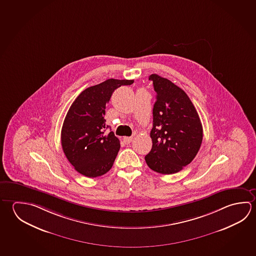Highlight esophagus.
Wrapping results in <instances>:
<instances>
[{
	"instance_id": "obj_1",
	"label": "esophagus",
	"mask_w": 256,
	"mask_h": 256,
	"mask_svg": "<svg viewBox=\"0 0 256 256\" xmlns=\"http://www.w3.org/2000/svg\"><path fill=\"white\" fill-rule=\"evenodd\" d=\"M133 140V136H125L124 138H123V141H124V143L126 144H128L131 143V141Z\"/></svg>"
}]
</instances>
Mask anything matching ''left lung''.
I'll use <instances>...</instances> for the list:
<instances>
[{
  "mask_svg": "<svg viewBox=\"0 0 256 256\" xmlns=\"http://www.w3.org/2000/svg\"><path fill=\"white\" fill-rule=\"evenodd\" d=\"M156 102L152 108V146L144 160L152 170L172 174L196 156L202 146V122L192 100L170 80L151 74Z\"/></svg>",
  "mask_w": 256,
  "mask_h": 256,
  "instance_id": "1",
  "label": "left lung"
}]
</instances>
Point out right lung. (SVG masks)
I'll list each match as a JSON object with an SVG mask.
<instances>
[{"label": "right lung", "instance_id": "right-lung-1", "mask_svg": "<svg viewBox=\"0 0 256 256\" xmlns=\"http://www.w3.org/2000/svg\"><path fill=\"white\" fill-rule=\"evenodd\" d=\"M134 80L108 79L82 90L72 102L64 120L61 144L74 169L89 178L105 174L112 169L120 148L112 131L105 134L106 104L118 87Z\"/></svg>", "mask_w": 256, "mask_h": 256}]
</instances>
